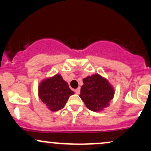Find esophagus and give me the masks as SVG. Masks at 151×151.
Wrapping results in <instances>:
<instances>
[{
	"instance_id": "34e87169",
	"label": "esophagus",
	"mask_w": 151,
	"mask_h": 151,
	"mask_svg": "<svg viewBox=\"0 0 151 151\" xmlns=\"http://www.w3.org/2000/svg\"><path fill=\"white\" fill-rule=\"evenodd\" d=\"M75 93H77V94H79V93H80V88H77V89H76Z\"/></svg>"
}]
</instances>
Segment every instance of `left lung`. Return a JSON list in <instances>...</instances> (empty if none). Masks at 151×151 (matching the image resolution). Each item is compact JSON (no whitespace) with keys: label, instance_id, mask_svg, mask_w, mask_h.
<instances>
[{"label":"left lung","instance_id":"left-lung-1","mask_svg":"<svg viewBox=\"0 0 151 151\" xmlns=\"http://www.w3.org/2000/svg\"><path fill=\"white\" fill-rule=\"evenodd\" d=\"M83 82L79 96L89 110L100 111L109 106L114 89L106 79L96 74L84 78Z\"/></svg>","mask_w":151,"mask_h":151}]
</instances>
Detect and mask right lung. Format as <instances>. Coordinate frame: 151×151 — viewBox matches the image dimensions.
<instances>
[{"instance_id": "obj_1", "label": "right lung", "mask_w": 151, "mask_h": 151, "mask_svg": "<svg viewBox=\"0 0 151 151\" xmlns=\"http://www.w3.org/2000/svg\"><path fill=\"white\" fill-rule=\"evenodd\" d=\"M74 92L60 74L47 78L38 86V96L52 111H57L65 106L67 100Z\"/></svg>"}]
</instances>
